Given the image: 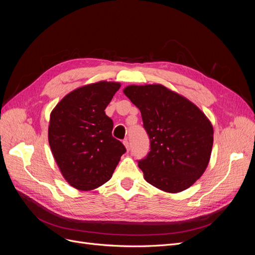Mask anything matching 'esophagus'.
Listing matches in <instances>:
<instances>
[{"mask_svg":"<svg viewBox=\"0 0 255 255\" xmlns=\"http://www.w3.org/2000/svg\"><path fill=\"white\" fill-rule=\"evenodd\" d=\"M123 144L126 145L127 151H128V150H129V142H128V139H125V140H123Z\"/></svg>","mask_w":255,"mask_h":255,"instance_id":"esophagus-1","label":"esophagus"}]
</instances>
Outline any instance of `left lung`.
I'll return each mask as SVG.
<instances>
[{
    "label": "left lung",
    "instance_id": "1",
    "mask_svg": "<svg viewBox=\"0 0 255 255\" xmlns=\"http://www.w3.org/2000/svg\"><path fill=\"white\" fill-rule=\"evenodd\" d=\"M123 92L139 109L150 138V152L138 160L144 180L167 192L190 187L211 158L210 120L189 100L163 85H129Z\"/></svg>",
    "mask_w": 255,
    "mask_h": 255
}]
</instances>
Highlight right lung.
<instances>
[{
	"label": "right lung",
	"instance_id": "1",
	"mask_svg": "<svg viewBox=\"0 0 255 255\" xmlns=\"http://www.w3.org/2000/svg\"><path fill=\"white\" fill-rule=\"evenodd\" d=\"M121 85L101 81L71 91L50 116L49 143L65 180L79 190H92L109 181L122 154L113 137L105 109Z\"/></svg>",
	"mask_w": 255,
	"mask_h": 255
}]
</instances>
